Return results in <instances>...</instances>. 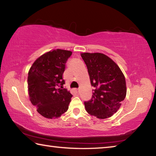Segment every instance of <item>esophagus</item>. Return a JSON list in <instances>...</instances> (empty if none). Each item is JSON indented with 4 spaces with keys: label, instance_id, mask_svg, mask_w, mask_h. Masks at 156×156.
<instances>
[{
    "label": "esophagus",
    "instance_id": "1",
    "mask_svg": "<svg viewBox=\"0 0 156 156\" xmlns=\"http://www.w3.org/2000/svg\"><path fill=\"white\" fill-rule=\"evenodd\" d=\"M79 91H80V90H79V89H76V94H78V93H79Z\"/></svg>",
    "mask_w": 156,
    "mask_h": 156
}]
</instances>
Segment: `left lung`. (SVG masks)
<instances>
[{
  "label": "left lung",
  "mask_w": 156,
  "mask_h": 156,
  "mask_svg": "<svg viewBox=\"0 0 156 156\" xmlns=\"http://www.w3.org/2000/svg\"><path fill=\"white\" fill-rule=\"evenodd\" d=\"M88 69L93 95L84 102L89 114L100 119L112 116L120 107L126 94L125 78L113 60L101 53L80 54Z\"/></svg>",
  "instance_id": "8db88e82"
}]
</instances>
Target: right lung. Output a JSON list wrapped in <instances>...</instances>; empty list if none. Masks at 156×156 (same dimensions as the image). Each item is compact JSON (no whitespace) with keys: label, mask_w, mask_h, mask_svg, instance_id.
Masks as SVG:
<instances>
[{"label":"right lung","mask_w":156,"mask_h":156,"mask_svg":"<svg viewBox=\"0 0 156 156\" xmlns=\"http://www.w3.org/2000/svg\"><path fill=\"white\" fill-rule=\"evenodd\" d=\"M72 54L67 50L54 49L38 58L29 71L30 100L44 118H58L68 109L72 95L62 87V74L65 63Z\"/></svg>","instance_id":"right-lung-1"}]
</instances>
